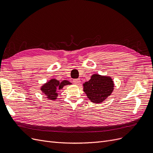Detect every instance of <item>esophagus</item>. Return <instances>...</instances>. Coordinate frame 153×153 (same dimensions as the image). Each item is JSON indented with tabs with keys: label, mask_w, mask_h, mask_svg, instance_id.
<instances>
[{
	"label": "esophagus",
	"mask_w": 153,
	"mask_h": 153,
	"mask_svg": "<svg viewBox=\"0 0 153 153\" xmlns=\"http://www.w3.org/2000/svg\"><path fill=\"white\" fill-rule=\"evenodd\" d=\"M73 82L76 85H79L81 83V81H80L79 79H74Z\"/></svg>",
	"instance_id": "esophagus-1"
}]
</instances>
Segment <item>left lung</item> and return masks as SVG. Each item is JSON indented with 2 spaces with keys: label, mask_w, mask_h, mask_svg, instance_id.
<instances>
[{
  "label": "left lung",
  "mask_w": 153,
  "mask_h": 153,
  "mask_svg": "<svg viewBox=\"0 0 153 153\" xmlns=\"http://www.w3.org/2000/svg\"><path fill=\"white\" fill-rule=\"evenodd\" d=\"M114 87V81L110 76L95 74L89 81L83 84V91L91 102L99 103L111 95Z\"/></svg>",
  "instance_id": "8db88e82"
}]
</instances>
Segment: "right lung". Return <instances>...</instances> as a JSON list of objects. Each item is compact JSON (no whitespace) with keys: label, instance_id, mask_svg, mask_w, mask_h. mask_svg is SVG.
I'll return each mask as SVG.
<instances>
[{"label":"right lung","instance_id":"obj_1","mask_svg":"<svg viewBox=\"0 0 153 153\" xmlns=\"http://www.w3.org/2000/svg\"><path fill=\"white\" fill-rule=\"evenodd\" d=\"M72 85V83L67 80L60 81L56 80V79H51V80L48 81L41 87V90L43 94L46 96L48 99L50 100H55L57 99L58 93V90H62L63 88L67 86Z\"/></svg>","mask_w":153,"mask_h":153}]
</instances>
